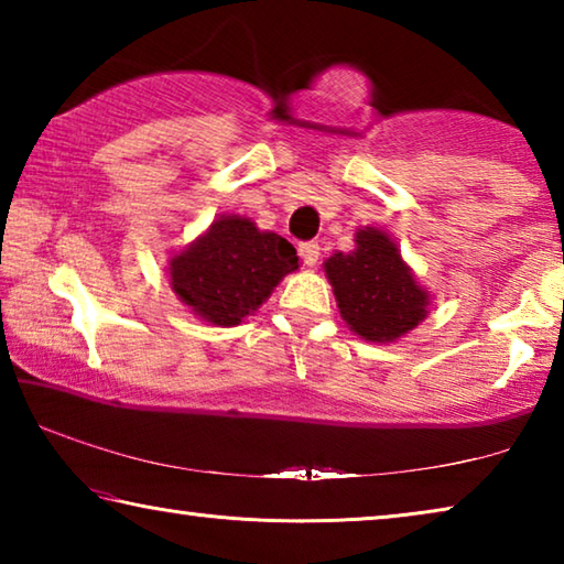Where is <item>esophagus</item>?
I'll use <instances>...</instances> for the list:
<instances>
[{"label":"esophagus","instance_id":"34e87169","mask_svg":"<svg viewBox=\"0 0 564 564\" xmlns=\"http://www.w3.org/2000/svg\"><path fill=\"white\" fill-rule=\"evenodd\" d=\"M299 253H301V259H303V263L308 265V269H313V265L318 263V256H321V246L316 243V241H308V243H301V248H299Z\"/></svg>","mask_w":564,"mask_h":564}]
</instances>
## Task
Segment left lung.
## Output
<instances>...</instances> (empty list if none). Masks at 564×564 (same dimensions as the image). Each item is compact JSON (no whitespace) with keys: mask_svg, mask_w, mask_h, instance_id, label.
<instances>
[{"mask_svg":"<svg viewBox=\"0 0 564 564\" xmlns=\"http://www.w3.org/2000/svg\"><path fill=\"white\" fill-rule=\"evenodd\" d=\"M352 241V251L323 261L340 318L362 340L395 343L427 318L433 295L383 228L362 226Z\"/></svg>","mask_w":564,"mask_h":564,"instance_id":"left-lung-1","label":"left lung"}]
</instances>
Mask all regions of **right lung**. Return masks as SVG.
I'll use <instances>...</instances> for the list:
<instances>
[{
	"instance_id": "obj_1",
	"label": "right lung",
	"mask_w": 564,
	"mask_h": 564,
	"mask_svg": "<svg viewBox=\"0 0 564 564\" xmlns=\"http://www.w3.org/2000/svg\"><path fill=\"white\" fill-rule=\"evenodd\" d=\"M301 269L283 236L251 218L216 216L202 236L174 251L166 273L178 301L212 326L231 328L253 316L285 275Z\"/></svg>"
}]
</instances>
